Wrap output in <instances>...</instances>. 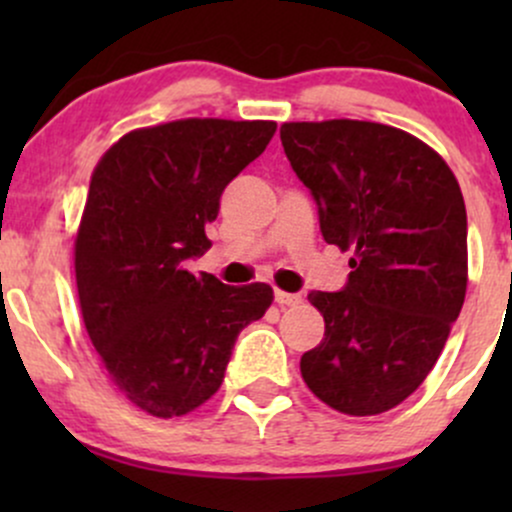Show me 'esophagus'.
Masks as SVG:
<instances>
[{
	"label": "esophagus",
	"mask_w": 512,
	"mask_h": 512,
	"mask_svg": "<svg viewBox=\"0 0 512 512\" xmlns=\"http://www.w3.org/2000/svg\"><path fill=\"white\" fill-rule=\"evenodd\" d=\"M274 301L279 305H298L303 301L301 293H286V291H274Z\"/></svg>",
	"instance_id": "obj_1"
}]
</instances>
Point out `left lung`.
<instances>
[{"label": "left lung", "instance_id": "obj_1", "mask_svg": "<svg viewBox=\"0 0 512 512\" xmlns=\"http://www.w3.org/2000/svg\"><path fill=\"white\" fill-rule=\"evenodd\" d=\"M281 144L322 238L354 250L342 291H310L325 339L305 385L351 416L397 407L436 366L467 291V211L452 170L397 127L286 122Z\"/></svg>", "mask_w": 512, "mask_h": 512}]
</instances>
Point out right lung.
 Returning <instances> with one entry per match:
<instances>
[{"instance_id": "right-lung-1", "label": "right lung", "mask_w": 512, "mask_h": 512, "mask_svg": "<svg viewBox=\"0 0 512 512\" xmlns=\"http://www.w3.org/2000/svg\"><path fill=\"white\" fill-rule=\"evenodd\" d=\"M276 122L178 120L134 129L93 170L74 243L81 315L129 402L158 419L219 390L238 334L272 305L267 284L226 286L185 269L211 248L226 185Z\"/></svg>"}]
</instances>
